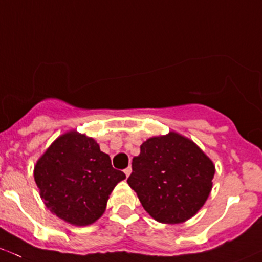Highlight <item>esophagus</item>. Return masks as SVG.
Here are the masks:
<instances>
[{"label": "esophagus", "instance_id": "esophagus-1", "mask_svg": "<svg viewBox=\"0 0 262 262\" xmlns=\"http://www.w3.org/2000/svg\"><path fill=\"white\" fill-rule=\"evenodd\" d=\"M130 173H132V168H130V166H128V168L124 169V174L126 175V178H128L129 175H130Z\"/></svg>", "mask_w": 262, "mask_h": 262}]
</instances>
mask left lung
Segmentation results:
<instances>
[{"label": "left lung", "instance_id": "1", "mask_svg": "<svg viewBox=\"0 0 262 262\" xmlns=\"http://www.w3.org/2000/svg\"><path fill=\"white\" fill-rule=\"evenodd\" d=\"M132 169L129 186L145 211L164 224L183 223L196 214L210 194L215 174L211 160L177 133L143 143Z\"/></svg>", "mask_w": 262, "mask_h": 262}]
</instances>
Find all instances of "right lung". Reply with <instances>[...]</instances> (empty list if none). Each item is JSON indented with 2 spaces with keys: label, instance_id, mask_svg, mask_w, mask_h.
I'll return each instance as SVG.
<instances>
[{
  "label": "right lung",
  "instance_id": "1",
  "mask_svg": "<svg viewBox=\"0 0 262 262\" xmlns=\"http://www.w3.org/2000/svg\"><path fill=\"white\" fill-rule=\"evenodd\" d=\"M125 179L92 138L70 132L59 137L34 166V180L50 210L84 226L102 216L112 190Z\"/></svg>",
  "mask_w": 262,
  "mask_h": 262
}]
</instances>
